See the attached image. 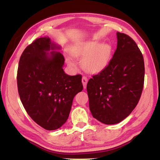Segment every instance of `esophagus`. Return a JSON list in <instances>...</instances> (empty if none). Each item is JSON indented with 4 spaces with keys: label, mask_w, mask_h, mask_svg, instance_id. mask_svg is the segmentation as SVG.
I'll use <instances>...</instances> for the list:
<instances>
[{
    "label": "esophagus",
    "mask_w": 160,
    "mask_h": 160,
    "mask_svg": "<svg viewBox=\"0 0 160 160\" xmlns=\"http://www.w3.org/2000/svg\"><path fill=\"white\" fill-rule=\"evenodd\" d=\"M87 82H88V78L86 76H83L82 78V82L83 87H84V89H85L86 87H87Z\"/></svg>",
    "instance_id": "1"
}]
</instances>
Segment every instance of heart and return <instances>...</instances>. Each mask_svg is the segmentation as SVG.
<instances>
[{"mask_svg": "<svg viewBox=\"0 0 160 160\" xmlns=\"http://www.w3.org/2000/svg\"><path fill=\"white\" fill-rule=\"evenodd\" d=\"M111 46L108 44H102L98 41L84 44L74 50L73 56L82 58V67L87 72L96 73L107 66L111 55ZM70 65L73 63L68 59Z\"/></svg>", "mask_w": 160, "mask_h": 160, "instance_id": "heart-1", "label": "heart"}]
</instances>
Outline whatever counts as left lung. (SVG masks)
Masks as SVG:
<instances>
[{
  "label": "left lung",
  "instance_id": "left-lung-1",
  "mask_svg": "<svg viewBox=\"0 0 160 160\" xmlns=\"http://www.w3.org/2000/svg\"><path fill=\"white\" fill-rule=\"evenodd\" d=\"M118 45L108 65L87 83L93 117L114 124L128 116L140 99L144 82V62L141 51L130 36L117 33Z\"/></svg>",
  "mask_w": 160,
  "mask_h": 160
}]
</instances>
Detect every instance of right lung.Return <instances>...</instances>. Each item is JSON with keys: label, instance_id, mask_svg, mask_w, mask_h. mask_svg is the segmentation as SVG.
Segmentation results:
<instances>
[{"label": "right lung", "instance_id": "1", "mask_svg": "<svg viewBox=\"0 0 160 160\" xmlns=\"http://www.w3.org/2000/svg\"><path fill=\"white\" fill-rule=\"evenodd\" d=\"M48 37L36 39L23 51L17 71L20 99L32 120L46 130L65 123L75 96L82 91V76H69L62 69V53ZM58 49H60L59 47Z\"/></svg>", "mask_w": 160, "mask_h": 160}]
</instances>
